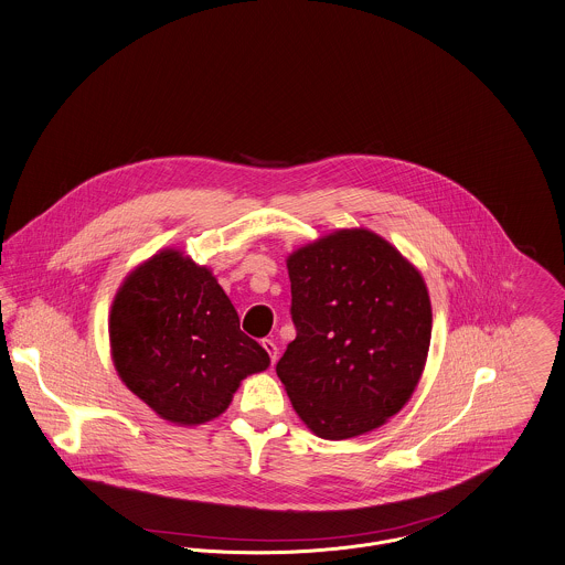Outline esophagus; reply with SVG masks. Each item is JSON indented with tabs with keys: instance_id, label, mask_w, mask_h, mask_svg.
Wrapping results in <instances>:
<instances>
[{
	"instance_id": "obj_1",
	"label": "esophagus",
	"mask_w": 565,
	"mask_h": 565,
	"mask_svg": "<svg viewBox=\"0 0 565 565\" xmlns=\"http://www.w3.org/2000/svg\"><path fill=\"white\" fill-rule=\"evenodd\" d=\"M260 345H263V350L269 354L271 364H276V360H278V348H276V343H274L271 339H263V341H260Z\"/></svg>"
}]
</instances>
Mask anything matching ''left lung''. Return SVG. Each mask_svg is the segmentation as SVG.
I'll list each match as a JSON object with an SVG mask.
<instances>
[{
    "mask_svg": "<svg viewBox=\"0 0 565 565\" xmlns=\"http://www.w3.org/2000/svg\"><path fill=\"white\" fill-rule=\"evenodd\" d=\"M296 339L276 373L308 429L345 440L384 425L420 380L431 305L420 271L366 228L287 258Z\"/></svg>",
    "mask_w": 565,
    "mask_h": 565,
    "instance_id": "1",
    "label": "left lung"
}]
</instances>
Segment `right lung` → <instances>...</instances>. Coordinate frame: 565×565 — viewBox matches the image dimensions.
Instances as JSON below:
<instances>
[{
    "label": "right lung",
    "mask_w": 565,
    "mask_h": 565,
    "mask_svg": "<svg viewBox=\"0 0 565 565\" xmlns=\"http://www.w3.org/2000/svg\"><path fill=\"white\" fill-rule=\"evenodd\" d=\"M109 345L127 388L177 425L220 416L242 380L269 366L215 276L179 250L157 253L125 278Z\"/></svg>",
    "instance_id": "add662e5"
}]
</instances>
